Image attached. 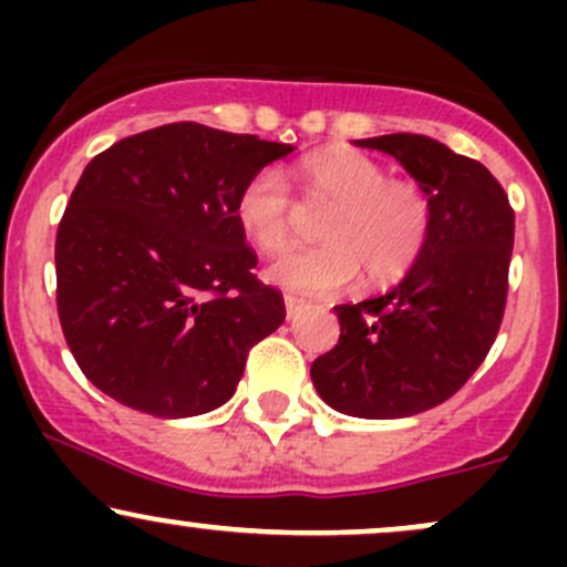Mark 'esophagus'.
Here are the masks:
<instances>
[{
  "label": "esophagus",
  "instance_id": "obj_1",
  "mask_svg": "<svg viewBox=\"0 0 567 567\" xmlns=\"http://www.w3.org/2000/svg\"><path fill=\"white\" fill-rule=\"evenodd\" d=\"M285 309H288V317L292 320L298 311L306 309V301L301 296H296V292H285Z\"/></svg>",
  "mask_w": 567,
  "mask_h": 567
}]
</instances>
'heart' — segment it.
Wrapping results in <instances>:
<instances>
[{"label": "heart", "instance_id": "obj_1", "mask_svg": "<svg viewBox=\"0 0 567 567\" xmlns=\"http://www.w3.org/2000/svg\"><path fill=\"white\" fill-rule=\"evenodd\" d=\"M301 199L279 167H261L237 197V220L258 250L279 252L292 243L309 213L324 245L285 252L269 279L298 296H336L365 277L370 288L402 279L424 256L434 229V202L410 178L354 148H328L301 162Z\"/></svg>", "mask_w": 567, "mask_h": 567}]
</instances>
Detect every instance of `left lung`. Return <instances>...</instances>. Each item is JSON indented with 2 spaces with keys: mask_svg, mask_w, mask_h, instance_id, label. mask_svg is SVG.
Returning <instances> with one entry per match:
<instances>
[{
  "mask_svg": "<svg viewBox=\"0 0 567 567\" xmlns=\"http://www.w3.org/2000/svg\"><path fill=\"white\" fill-rule=\"evenodd\" d=\"M386 152L426 188L434 229L396 288L338 303V343L311 362L330 408L357 419H405L458 392L496 341L509 290L514 210L477 159L426 135L357 141Z\"/></svg>",
  "mask_w": 567,
  "mask_h": 567,
  "instance_id": "obj_1",
  "label": "left lung"
}]
</instances>
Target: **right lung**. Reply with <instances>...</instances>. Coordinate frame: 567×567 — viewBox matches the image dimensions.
I'll return each mask as SVG.
<instances>
[{"label":"right lung","instance_id":"add662e5","mask_svg":"<svg viewBox=\"0 0 567 567\" xmlns=\"http://www.w3.org/2000/svg\"><path fill=\"white\" fill-rule=\"evenodd\" d=\"M292 152L197 122L90 159L58 224V320L76 365L122 405L186 419L224 405L247 351L285 320L256 277L239 188Z\"/></svg>","mask_w":567,"mask_h":567}]
</instances>
